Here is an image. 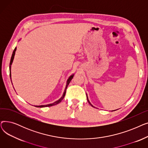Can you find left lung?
Wrapping results in <instances>:
<instances>
[{
  "label": "left lung",
  "mask_w": 148,
  "mask_h": 148,
  "mask_svg": "<svg viewBox=\"0 0 148 148\" xmlns=\"http://www.w3.org/2000/svg\"><path fill=\"white\" fill-rule=\"evenodd\" d=\"M86 96H87V99H88V101L89 102V103L90 104V105H91V106H92V107H94V106H92V104H91V103H90V101H89V99H88V95H87V94H86ZM112 111H114V110H112Z\"/></svg>",
  "instance_id": "8db88e82"
}]
</instances>
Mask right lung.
<instances>
[{
	"mask_svg": "<svg viewBox=\"0 0 148 148\" xmlns=\"http://www.w3.org/2000/svg\"><path fill=\"white\" fill-rule=\"evenodd\" d=\"M21 40H20L19 41H20ZM16 50H17V47H15V49L13 51V53H12V56H11V61H10V77H11V65L12 64V62H13V60H14V56H15V51H16ZM74 75V74H73L72 75H70L69 77V78L67 79L66 80V86H65V89L64 90V92L63 93V95H62V96L60 97V98H59L58 100H57L56 101L54 102L53 103H51V104H46V105H41V106H34L35 107H40V108H42V107H50V106H54V105H56L58 104H59V103H60L62 101V100L64 99L65 95V94H66V88H67V86H68L69 83H70V82L71 81V80L73 79V77ZM12 81V80H11Z\"/></svg>",
	"mask_w": 148,
	"mask_h": 148,
	"instance_id": "add662e5",
	"label": "right lung"
}]
</instances>
